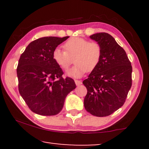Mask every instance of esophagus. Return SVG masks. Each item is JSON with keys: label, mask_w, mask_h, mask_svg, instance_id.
Segmentation results:
<instances>
[{"label": "esophagus", "mask_w": 149, "mask_h": 149, "mask_svg": "<svg viewBox=\"0 0 149 149\" xmlns=\"http://www.w3.org/2000/svg\"><path fill=\"white\" fill-rule=\"evenodd\" d=\"M74 82L75 83H76V85L78 86V85H80L82 84V81H80V80H77V79H75L74 80Z\"/></svg>", "instance_id": "1"}]
</instances>
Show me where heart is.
Instances as JSON below:
<instances>
[{
    "label": "heart",
    "mask_w": 149,
    "mask_h": 149,
    "mask_svg": "<svg viewBox=\"0 0 149 149\" xmlns=\"http://www.w3.org/2000/svg\"><path fill=\"white\" fill-rule=\"evenodd\" d=\"M65 50L56 47L52 53L55 62L62 68L67 70L74 58L75 66L67 72L69 76L81 77L86 72L96 68L102 58V47L96 41H89L83 38H72L64 45Z\"/></svg>",
    "instance_id": "obj_1"
}]
</instances>
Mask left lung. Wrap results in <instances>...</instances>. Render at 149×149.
<instances>
[{"label": "left lung", "mask_w": 149, "mask_h": 149, "mask_svg": "<svg viewBox=\"0 0 149 149\" xmlns=\"http://www.w3.org/2000/svg\"><path fill=\"white\" fill-rule=\"evenodd\" d=\"M99 42L102 54L99 64L83 81L87 93L85 110L96 117H107L125 103L132 87V67L125 50L106 32L90 36Z\"/></svg>", "instance_id": "left-lung-1"}]
</instances>
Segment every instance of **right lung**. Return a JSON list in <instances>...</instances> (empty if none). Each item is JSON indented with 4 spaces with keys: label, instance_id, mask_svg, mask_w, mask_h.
I'll use <instances>...</instances> for the list:
<instances>
[{
    "label": "right lung",
    "instance_id": "1",
    "mask_svg": "<svg viewBox=\"0 0 149 149\" xmlns=\"http://www.w3.org/2000/svg\"><path fill=\"white\" fill-rule=\"evenodd\" d=\"M69 36H46L27 46L18 62L17 75L20 95L29 109L38 115H56L62 111L67 95L76 88L74 80L64 79L62 68L52 53Z\"/></svg>",
    "mask_w": 149,
    "mask_h": 149
}]
</instances>
